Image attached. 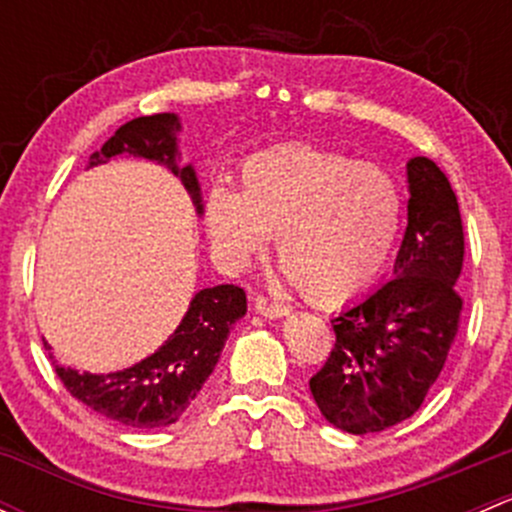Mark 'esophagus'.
Segmentation results:
<instances>
[{"mask_svg":"<svg viewBox=\"0 0 512 512\" xmlns=\"http://www.w3.org/2000/svg\"><path fill=\"white\" fill-rule=\"evenodd\" d=\"M255 309L262 314V317H270V319L285 317V314L289 312L287 304L275 302V299L265 297V294H257V297H255Z\"/></svg>","mask_w":512,"mask_h":512,"instance_id":"1","label":"esophagus"}]
</instances>
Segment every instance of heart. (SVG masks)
<instances>
[{
    "label": "heart",
    "instance_id": "obj_1",
    "mask_svg": "<svg viewBox=\"0 0 512 512\" xmlns=\"http://www.w3.org/2000/svg\"><path fill=\"white\" fill-rule=\"evenodd\" d=\"M203 218L232 267H247L277 237V260L307 299L352 302L394 255L404 195L389 170L344 153L285 143L247 156L240 190H208Z\"/></svg>",
    "mask_w": 512,
    "mask_h": 512
}]
</instances>
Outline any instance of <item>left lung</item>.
<instances>
[{"instance_id": "obj_1", "label": "left lung", "mask_w": 512, "mask_h": 512, "mask_svg": "<svg viewBox=\"0 0 512 512\" xmlns=\"http://www.w3.org/2000/svg\"><path fill=\"white\" fill-rule=\"evenodd\" d=\"M409 227L394 280L332 319L337 342L309 379L314 401L332 426L376 433L421 409L461 327V210L433 160H409Z\"/></svg>"}]
</instances>
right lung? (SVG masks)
<instances>
[{"instance_id": "add662e5", "label": "right lung", "mask_w": 512, "mask_h": 512, "mask_svg": "<svg viewBox=\"0 0 512 512\" xmlns=\"http://www.w3.org/2000/svg\"><path fill=\"white\" fill-rule=\"evenodd\" d=\"M178 131L180 121L175 113L133 118L103 143L101 151L91 153L89 165H101L121 153L158 160L183 180L198 210H203L195 170L175 163ZM245 312V289L237 285L208 287L195 294L183 322L170 334L168 342L156 354L128 369L113 374H79L71 366H61L51 354L49 359L66 391L96 414L133 428L170 426L183 416L213 374L232 324ZM44 347L51 349L46 342Z\"/></svg>"}]
</instances>
